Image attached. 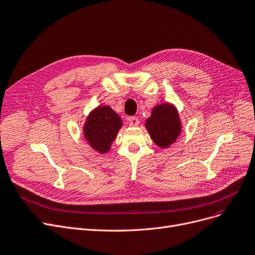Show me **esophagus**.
I'll list each match as a JSON object with an SVG mask.
<instances>
[{"label": "esophagus", "mask_w": 255, "mask_h": 255, "mask_svg": "<svg viewBox=\"0 0 255 255\" xmlns=\"http://www.w3.org/2000/svg\"><path fill=\"white\" fill-rule=\"evenodd\" d=\"M128 123H129V125H130V126H132V127H135V126H137V125H138L139 121H138V119H137L136 117H130V118L128 119Z\"/></svg>", "instance_id": "esophagus-1"}]
</instances>
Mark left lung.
Segmentation results:
<instances>
[{"label":"left lung","instance_id":"8db88e82","mask_svg":"<svg viewBox=\"0 0 255 255\" xmlns=\"http://www.w3.org/2000/svg\"><path fill=\"white\" fill-rule=\"evenodd\" d=\"M145 126L152 140L162 149L176 141L182 128L178 110L171 103H162L153 107Z\"/></svg>","mask_w":255,"mask_h":255}]
</instances>
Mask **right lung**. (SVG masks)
<instances>
[{"label": "right lung", "instance_id": "add662e5", "mask_svg": "<svg viewBox=\"0 0 255 255\" xmlns=\"http://www.w3.org/2000/svg\"><path fill=\"white\" fill-rule=\"evenodd\" d=\"M122 124L121 118L112 107L99 106L92 110L86 118L83 135L94 150L105 154L116 139Z\"/></svg>", "mask_w": 255, "mask_h": 255}]
</instances>
